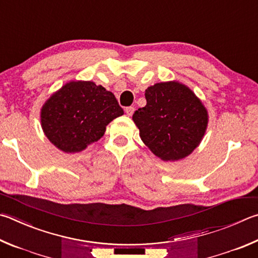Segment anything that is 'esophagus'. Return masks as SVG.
Wrapping results in <instances>:
<instances>
[{"label": "esophagus", "instance_id": "1", "mask_svg": "<svg viewBox=\"0 0 258 258\" xmlns=\"http://www.w3.org/2000/svg\"><path fill=\"white\" fill-rule=\"evenodd\" d=\"M134 107H132V106H130V107H126L125 108V113L127 114L128 116H132L133 115V113H134Z\"/></svg>", "mask_w": 258, "mask_h": 258}]
</instances>
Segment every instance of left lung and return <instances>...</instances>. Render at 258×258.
<instances>
[{
    "label": "left lung",
    "mask_w": 258,
    "mask_h": 258,
    "mask_svg": "<svg viewBox=\"0 0 258 258\" xmlns=\"http://www.w3.org/2000/svg\"><path fill=\"white\" fill-rule=\"evenodd\" d=\"M147 105L135 110L134 123L144 144L163 161L185 158L200 144L208 113L193 91L178 82H161L145 90Z\"/></svg>",
    "instance_id": "obj_1"
}]
</instances>
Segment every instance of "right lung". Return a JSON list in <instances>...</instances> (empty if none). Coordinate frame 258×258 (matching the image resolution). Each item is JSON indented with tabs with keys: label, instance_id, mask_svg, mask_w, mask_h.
Returning <instances> with one entry per match:
<instances>
[{
	"label": "right lung",
	"instance_id": "1",
	"mask_svg": "<svg viewBox=\"0 0 258 258\" xmlns=\"http://www.w3.org/2000/svg\"><path fill=\"white\" fill-rule=\"evenodd\" d=\"M124 114L115 96L90 81H73L41 108V127L64 152H80L104 135L106 126Z\"/></svg>",
	"mask_w": 258,
	"mask_h": 258
}]
</instances>
